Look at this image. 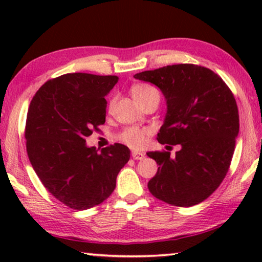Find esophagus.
<instances>
[{
  "label": "esophagus",
  "instance_id": "obj_1",
  "mask_svg": "<svg viewBox=\"0 0 262 262\" xmlns=\"http://www.w3.org/2000/svg\"><path fill=\"white\" fill-rule=\"evenodd\" d=\"M131 155H132V157H134L135 160H143V159H144L145 154L142 152V151H132Z\"/></svg>",
  "mask_w": 262,
  "mask_h": 262
}]
</instances>
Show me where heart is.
Instances as JSON below:
<instances>
[{
  "label": "heart",
  "instance_id": "obj_1",
  "mask_svg": "<svg viewBox=\"0 0 262 262\" xmlns=\"http://www.w3.org/2000/svg\"><path fill=\"white\" fill-rule=\"evenodd\" d=\"M132 98L139 106L144 105V103L152 98V96L159 95V92L152 85L145 83H137L134 84L130 89ZM112 103V102H111ZM150 135V130L146 127H138V126H130L124 128L119 135V139L125 144L130 146L132 149H139L144 145V143Z\"/></svg>",
  "mask_w": 262,
  "mask_h": 262
}]
</instances>
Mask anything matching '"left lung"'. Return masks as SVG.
<instances>
[{
	"label": "left lung",
	"mask_w": 262,
	"mask_h": 262,
	"mask_svg": "<svg viewBox=\"0 0 262 262\" xmlns=\"http://www.w3.org/2000/svg\"><path fill=\"white\" fill-rule=\"evenodd\" d=\"M157 85L167 100V114L157 134L161 144L181 149L149 151L159 164L148 182L150 193L174 206L204 202L220 187L234 155L239 130L238 110L230 88L207 68L174 64L136 74Z\"/></svg>",
	"instance_id": "8db88e82"
}]
</instances>
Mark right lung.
<instances>
[{"label": "right lung", "mask_w": 262, "mask_h": 262, "mask_svg": "<svg viewBox=\"0 0 262 262\" xmlns=\"http://www.w3.org/2000/svg\"><path fill=\"white\" fill-rule=\"evenodd\" d=\"M118 76L73 73L39 88L28 108V159L44 187L64 205L87 210L112 194L130 150L119 143L88 148L85 138L105 124L108 94Z\"/></svg>", "instance_id": "1"}]
</instances>
